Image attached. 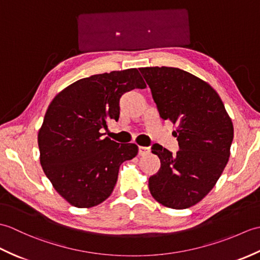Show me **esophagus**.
<instances>
[{
    "label": "esophagus",
    "instance_id": "1",
    "mask_svg": "<svg viewBox=\"0 0 260 260\" xmlns=\"http://www.w3.org/2000/svg\"><path fill=\"white\" fill-rule=\"evenodd\" d=\"M151 152V148L150 147H146V146H139V154L140 155H146Z\"/></svg>",
    "mask_w": 260,
    "mask_h": 260
}]
</instances>
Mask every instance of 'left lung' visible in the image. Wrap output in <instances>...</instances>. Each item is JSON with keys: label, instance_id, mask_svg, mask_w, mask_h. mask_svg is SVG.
Segmentation results:
<instances>
[{"label": "left lung", "instance_id": "obj_1", "mask_svg": "<svg viewBox=\"0 0 260 260\" xmlns=\"http://www.w3.org/2000/svg\"><path fill=\"white\" fill-rule=\"evenodd\" d=\"M164 120L176 126L180 150L172 155L159 144L152 153L161 169L148 180L157 202L186 209L206 197L217 183L230 156L234 126L224 105L208 82L179 68H140Z\"/></svg>", "mask_w": 260, "mask_h": 260}]
</instances>
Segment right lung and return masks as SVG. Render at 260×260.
Instances as JSON below:
<instances>
[{
    "label": "right lung",
    "instance_id": "add662e5",
    "mask_svg": "<svg viewBox=\"0 0 260 260\" xmlns=\"http://www.w3.org/2000/svg\"><path fill=\"white\" fill-rule=\"evenodd\" d=\"M146 84L136 68L77 80L53 98L38 134L40 163L53 187L77 208H91L112 194L120 164L139 153L135 144L104 137L119 118V99Z\"/></svg>",
    "mask_w": 260,
    "mask_h": 260
}]
</instances>
